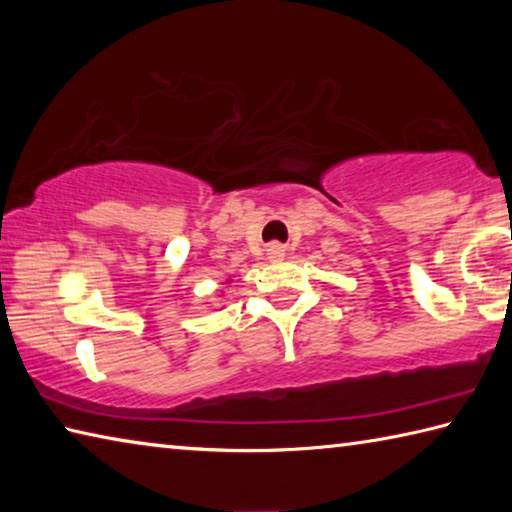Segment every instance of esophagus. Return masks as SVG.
<instances>
[{"label": "esophagus", "mask_w": 512, "mask_h": 512, "mask_svg": "<svg viewBox=\"0 0 512 512\" xmlns=\"http://www.w3.org/2000/svg\"><path fill=\"white\" fill-rule=\"evenodd\" d=\"M266 253H268V259H282L284 257V248L280 244H271V246L266 248Z\"/></svg>", "instance_id": "obj_1"}]
</instances>
